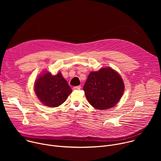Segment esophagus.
<instances>
[{"instance_id": "34e87169", "label": "esophagus", "mask_w": 161, "mask_h": 161, "mask_svg": "<svg viewBox=\"0 0 161 161\" xmlns=\"http://www.w3.org/2000/svg\"><path fill=\"white\" fill-rule=\"evenodd\" d=\"M80 89H81V86L80 85L73 87V90H80Z\"/></svg>"}]
</instances>
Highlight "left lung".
Returning <instances> with one entry per match:
<instances>
[{
	"label": "left lung",
	"instance_id": "obj_1",
	"mask_svg": "<svg viewBox=\"0 0 161 161\" xmlns=\"http://www.w3.org/2000/svg\"><path fill=\"white\" fill-rule=\"evenodd\" d=\"M83 90L88 102L94 108L108 109L120 101L124 83L117 72L110 67H104L89 74Z\"/></svg>",
	"mask_w": 161,
	"mask_h": 161
}]
</instances>
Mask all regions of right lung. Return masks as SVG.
I'll return each mask as SVG.
<instances>
[{"instance_id": "add662e5", "label": "right lung", "mask_w": 161, "mask_h": 161, "mask_svg": "<svg viewBox=\"0 0 161 161\" xmlns=\"http://www.w3.org/2000/svg\"><path fill=\"white\" fill-rule=\"evenodd\" d=\"M34 91L40 101L48 107H57L64 103L71 92L72 89L61 73L53 76L46 73L36 81Z\"/></svg>"}]
</instances>
